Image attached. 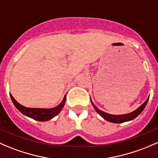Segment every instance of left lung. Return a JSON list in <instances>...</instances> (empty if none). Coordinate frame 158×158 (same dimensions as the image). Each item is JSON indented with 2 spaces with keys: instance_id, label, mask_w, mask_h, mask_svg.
Segmentation results:
<instances>
[{
  "instance_id": "1",
  "label": "left lung",
  "mask_w": 158,
  "mask_h": 158,
  "mask_svg": "<svg viewBox=\"0 0 158 158\" xmlns=\"http://www.w3.org/2000/svg\"><path fill=\"white\" fill-rule=\"evenodd\" d=\"M148 99L149 98H148L147 100H146L140 107H138L137 109L135 110L134 111H132V112L129 113V114H121V115H114V114H107V113L104 112V111L99 110L95 105H94V103L92 102V99H91V102H92V106L94 107L96 112H97L99 115L101 116L105 120L110 123H122L132 120V119H135V117H137L142 112V110L145 109L146 104H147L148 101Z\"/></svg>"
}]
</instances>
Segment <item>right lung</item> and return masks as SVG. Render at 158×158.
I'll use <instances>...</instances> for the list:
<instances>
[{
  "mask_svg": "<svg viewBox=\"0 0 158 158\" xmlns=\"http://www.w3.org/2000/svg\"><path fill=\"white\" fill-rule=\"evenodd\" d=\"M10 95L11 100H12L13 104L19 112L26 115V117H30L35 120L41 121V122L50 120V119L56 117L62 110L63 107L65 105L66 97V94H65L60 104L55 107H52V108H31V107H26L21 105L19 103H18L15 100L12 94H10Z\"/></svg>",
  "mask_w": 158,
  "mask_h": 158,
  "instance_id": "1",
  "label": "right lung"
}]
</instances>
